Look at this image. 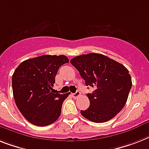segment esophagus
Instances as JSON below:
<instances>
[{
    "instance_id": "esophagus-1",
    "label": "esophagus",
    "mask_w": 149,
    "mask_h": 149,
    "mask_svg": "<svg viewBox=\"0 0 149 149\" xmlns=\"http://www.w3.org/2000/svg\"><path fill=\"white\" fill-rule=\"evenodd\" d=\"M80 95H81V93H79V91H77L75 93L72 94V96L74 98V99H77V98L79 97Z\"/></svg>"
}]
</instances>
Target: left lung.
I'll return each instance as SVG.
<instances>
[{
	"label": "left lung",
	"instance_id": "left-lung-1",
	"mask_svg": "<svg viewBox=\"0 0 149 149\" xmlns=\"http://www.w3.org/2000/svg\"><path fill=\"white\" fill-rule=\"evenodd\" d=\"M86 85L95 88L87 94L90 105L81 110L83 117L96 123H105L115 117L126 103L132 88L129 70L123 64L100 54L77 56L70 60Z\"/></svg>",
	"mask_w": 149,
	"mask_h": 149
}]
</instances>
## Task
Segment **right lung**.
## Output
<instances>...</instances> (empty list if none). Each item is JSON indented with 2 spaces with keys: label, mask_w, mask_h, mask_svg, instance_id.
Listing matches in <instances>:
<instances>
[{
  "label": "right lung",
  "mask_w": 149,
  "mask_h": 149,
  "mask_svg": "<svg viewBox=\"0 0 149 149\" xmlns=\"http://www.w3.org/2000/svg\"><path fill=\"white\" fill-rule=\"evenodd\" d=\"M69 63L64 55H43L28 59L17 66L12 76L15 103L26 120L46 126L57 120L63 102L70 93H54L58 70Z\"/></svg>",
  "instance_id": "obj_1"
}]
</instances>
